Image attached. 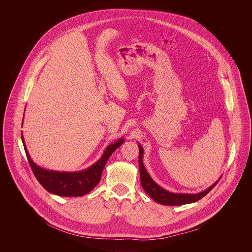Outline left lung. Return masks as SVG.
I'll use <instances>...</instances> for the list:
<instances>
[{
	"label": "left lung",
	"instance_id": "left-lung-1",
	"mask_svg": "<svg viewBox=\"0 0 252 252\" xmlns=\"http://www.w3.org/2000/svg\"><path fill=\"white\" fill-rule=\"evenodd\" d=\"M138 146H139V168H140V176H141V184L144 191L147 192V194L153 200H155L157 203L166 205V206H180L184 204L196 202L210 192L220 180L219 179L208 189L198 193H178V192H168L160 186H158L156 182L151 179L148 172L145 170L143 163L144 149L140 144H138Z\"/></svg>",
	"mask_w": 252,
	"mask_h": 252
}]
</instances>
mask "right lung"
<instances>
[{"mask_svg": "<svg viewBox=\"0 0 252 252\" xmlns=\"http://www.w3.org/2000/svg\"><path fill=\"white\" fill-rule=\"evenodd\" d=\"M22 141L29 164L40 185L49 192L60 196H81L91 192L99 183L102 172L111 154L125 142L120 139L114 144H109L99 160L91 167L79 172H58L37 166L31 159L24 144Z\"/></svg>", "mask_w": 252, "mask_h": 252, "instance_id": "add662e5", "label": "right lung"}]
</instances>
